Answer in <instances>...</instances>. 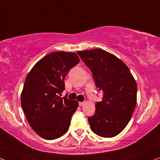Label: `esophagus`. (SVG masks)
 <instances>
[{
    "label": "esophagus",
    "mask_w": 160,
    "mask_h": 160,
    "mask_svg": "<svg viewBox=\"0 0 160 160\" xmlns=\"http://www.w3.org/2000/svg\"><path fill=\"white\" fill-rule=\"evenodd\" d=\"M85 104V102H79V106L80 107H82L83 105Z\"/></svg>",
    "instance_id": "esophagus-1"
}]
</instances>
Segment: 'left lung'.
I'll use <instances>...</instances> for the list:
<instances>
[{
  "mask_svg": "<svg viewBox=\"0 0 160 160\" xmlns=\"http://www.w3.org/2000/svg\"><path fill=\"white\" fill-rule=\"evenodd\" d=\"M77 53L103 92L102 101L96 103L95 114L88 119L90 128L101 137L116 136L128 124L136 108V80L125 64L107 51L97 48Z\"/></svg>",
  "mask_w": 160,
  "mask_h": 160,
  "instance_id": "1",
  "label": "left lung"
}]
</instances>
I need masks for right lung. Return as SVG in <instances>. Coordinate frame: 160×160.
<instances>
[{
  "mask_svg": "<svg viewBox=\"0 0 160 160\" xmlns=\"http://www.w3.org/2000/svg\"><path fill=\"white\" fill-rule=\"evenodd\" d=\"M80 62L75 53H51L36 63L27 76L21 104L33 130L46 140L60 138L69 130L77 101L60 98L64 78Z\"/></svg>",
  "mask_w": 160,
  "mask_h": 160,
  "instance_id": "add662e5",
  "label": "right lung"
}]
</instances>
